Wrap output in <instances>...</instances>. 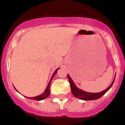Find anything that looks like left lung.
I'll list each match as a JSON object with an SVG mask.
<instances>
[{
	"label": "left lung",
	"mask_w": 125,
	"mask_h": 125,
	"mask_svg": "<svg viewBox=\"0 0 125 125\" xmlns=\"http://www.w3.org/2000/svg\"><path fill=\"white\" fill-rule=\"evenodd\" d=\"M68 78L69 79V83H70L71 86V92H72L74 96L76 98H79L80 100H85V101H89V100H95L97 99H99L100 98H101L103 95H104L107 91L111 88L112 85L113 84V83L115 81L114 78L113 82L111 83V84H110V86L108 87V88H106V89L102 91L100 93H89L86 92V91H84L82 89H79L78 87L76 86V84H74V83L73 82V79L71 78L69 74H68Z\"/></svg>",
	"instance_id": "obj_1"
}]
</instances>
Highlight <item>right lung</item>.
Instances as JSON below:
<instances>
[{
	"instance_id": "add662e5",
	"label": "right lung",
	"mask_w": 125,
	"mask_h": 125,
	"mask_svg": "<svg viewBox=\"0 0 125 125\" xmlns=\"http://www.w3.org/2000/svg\"><path fill=\"white\" fill-rule=\"evenodd\" d=\"M59 68H57V69H56V71H55L54 72V73H53L52 76L51 78L50 81H49V83H48V84H47V88H46V90L44 91V92L42 94H40V95L39 96H35V97H26L25 96V98H29V99H30V100H37V101H41V100H44L45 98H46L47 97H48L49 96V94H50V90H49V88H50V84H51V82L52 79L53 77L54 76V75L56 74V73L57 72V70L59 69ZM15 89L16 90V91H17V90L15 88Z\"/></svg>"
}]
</instances>
